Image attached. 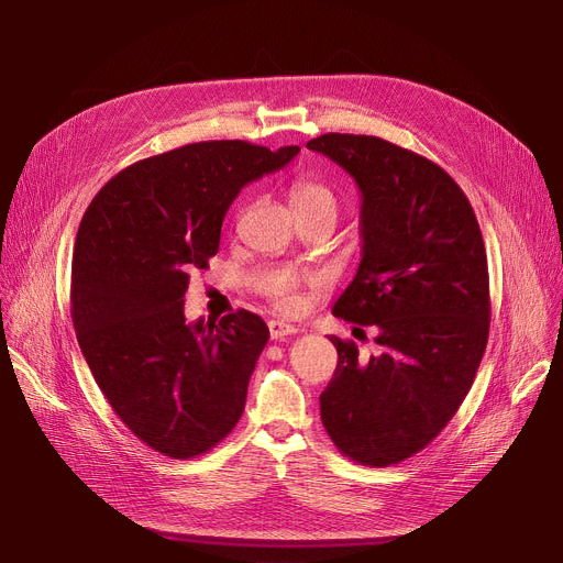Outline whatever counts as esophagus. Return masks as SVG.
Segmentation results:
<instances>
[{
    "mask_svg": "<svg viewBox=\"0 0 563 563\" xmlns=\"http://www.w3.org/2000/svg\"><path fill=\"white\" fill-rule=\"evenodd\" d=\"M299 329L294 327V323H287V321H280V319H272L269 321V333H272V340H283L287 335H294Z\"/></svg>",
    "mask_w": 563,
    "mask_h": 563,
    "instance_id": "1",
    "label": "esophagus"
}]
</instances>
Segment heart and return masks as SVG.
Here are the masks:
<instances>
[{"mask_svg": "<svg viewBox=\"0 0 563 563\" xmlns=\"http://www.w3.org/2000/svg\"><path fill=\"white\" fill-rule=\"evenodd\" d=\"M291 205L294 207H333L335 210V194L329 185H323L312 177H299L291 185ZM276 306L280 310L294 312L299 308V297L291 291V287H280L276 291Z\"/></svg>", "mask_w": 563, "mask_h": 563, "instance_id": "obj_1", "label": "heart"}]
</instances>
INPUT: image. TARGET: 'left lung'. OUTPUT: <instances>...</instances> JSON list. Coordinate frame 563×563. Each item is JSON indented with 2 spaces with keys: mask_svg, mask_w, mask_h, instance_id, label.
Returning <instances> with one entry per match:
<instances>
[{
  "mask_svg": "<svg viewBox=\"0 0 563 563\" xmlns=\"http://www.w3.org/2000/svg\"><path fill=\"white\" fill-rule=\"evenodd\" d=\"M314 153L361 189L363 260L333 314L376 327L378 356L331 338L338 367L319 397L335 448L386 467L448 427L479 369L490 329L488 262L463 189L431 159L386 139L321 134Z\"/></svg>",
  "mask_w": 563,
  "mask_h": 563,
  "instance_id": "left-lung-1",
  "label": "left lung"
}]
</instances>
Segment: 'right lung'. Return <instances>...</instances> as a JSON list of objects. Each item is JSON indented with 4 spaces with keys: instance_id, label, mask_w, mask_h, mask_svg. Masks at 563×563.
I'll return each mask as SVG.
<instances>
[{
    "instance_id": "add662e5",
    "label": "right lung",
    "mask_w": 563,
    "mask_h": 563,
    "mask_svg": "<svg viewBox=\"0 0 563 563\" xmlns=\"http://www.w3.org/2000/svg\"><path fill=\"white\" fill-rule=\"evenodd\" d=\"M299 151L189 143L128 166L84 212L70 285L77 342L115 416L164 456L210 452L242 418L269 329L249 310L187 323L185 291L219 253L236 194Z\"/></svg>"
}]
</instances>
